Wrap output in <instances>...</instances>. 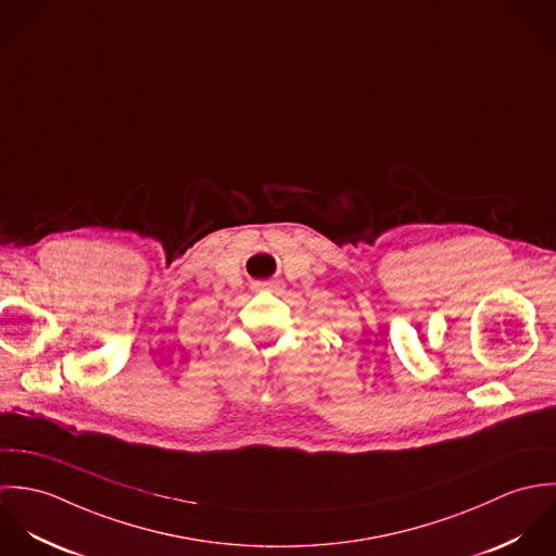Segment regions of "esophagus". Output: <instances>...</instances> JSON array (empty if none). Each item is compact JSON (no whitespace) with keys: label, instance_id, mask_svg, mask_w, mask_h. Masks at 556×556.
I'll use <instances>...</instances> for the list:
<instances>
[{"label":"esophagus","instance_id":"esophagus-1","mask_svg":"<svg viewBox=\"0 0 556 556\" xmlns=\"http://www.w3.org/2000/svg\"><path fill=\"white\" fill-rule=\"evenodd\" d=\"M256 289H258V291H271V293L280 295V293H285L287 287H285L282 280H267V282H258Z\"/></svg>","mask_w":556,"mask_h":556}]
</instances>
